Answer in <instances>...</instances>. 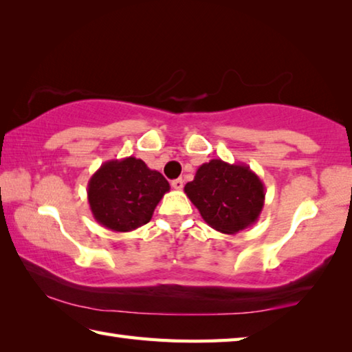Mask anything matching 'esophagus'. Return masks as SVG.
I'll return each instance as SVG.
<instances>
[{"mask_svg": "<svg viewBox=\"0 0 352 352\" xmlns=\"http://www.w3.org/2000/svg\"><path fill=\"white\" fill-rule=\"evenodd\" d=\"M170 184H172V188L177 189V190L183 189V180H182V178H177V180H172Z\"/></svg>", "mask_w": 352, "mask_h": 352, "instance_id": "34e87169", "label": "esophagus"}]
</instances>
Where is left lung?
I'll list each match as a JSON object with an SVG mask.
<instances>
[{"mask_svg":"<svg viewBox=\"0 0 352 352\" xmlns=\"http://www.w3.org/2000/svg\"><path fill=\"white\" fill-rule=\"evenodd\" d=\"M184 194L210 228L229 235L252 226L265 204L260 177L248 164L220 158L203 163L184 186Z\"/></svg>","mask_w":352,"mask_h":352,"instance_id":"left-lung-1","label":"left lung"}]
</instances>
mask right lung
<instances>
[{
    "label": "right lung",
    "instance_id": "obj_1",
    "mask_svg": "<svg viewBox=\"0 0 352 352\" xmlns=\"http://www.w3.org/2000/svg\"><path fill=\"white\" fill-rule=\"evenodd\" d=\"M169 183L143 160H109L87 183V201L94 219L113 232H131L151 221Z\"/></svg>",
    "mask_w": 352,
    "mask_h": 352
}]
</instances>
